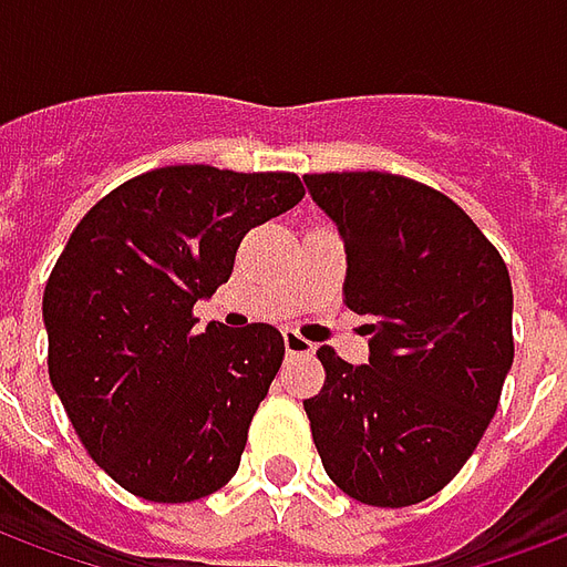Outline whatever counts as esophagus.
Instances as JSON below:
<instances>
[{"label":"esophagus","instance_id":"esophagus-1","mask_svg":"<svg viewBox=\"0 0 567 567\" xmlns=\"http://www.w3.org/2000/svg\"><path fill=\"white\" fill-rule=\"evenodd\" d=\"M282 340H285V352H288V355H312V352H316V346L309 343L307 337H300L297 331H285Z\"/></svg>","mask_w":567,"mask_h":567}]
</instances>
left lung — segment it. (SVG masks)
<instances>
[{
    "label": "left lung",
    "instance_id": "left-lung-1",
    "mask_svg": "<svg viewBox=\"0 0 567 567\" xmlns=\"http://www.w3.org/2000/svg\"><path fill=\"white\" fill-rule=\"evenodd\" d=\"M346 246V307L373 316L370 361L321 346L303 401L321 464L349 498L410 507L471 458L513 364L507 264L446 194L392 173L303 175Z\"/></svg>",
    "mask_w": 567,
    "mask_h": 567
}]
</instances>
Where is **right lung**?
Masks as SVG:
<instances>
[{
	"mask_svg": "<svg viewBox=\"0 0 567 567\" xmlns=\"http://www.w3.org/2000/svg\"><path fill=\"white\" fill-rule=\"evenodd\" d=\"M295 173L161 166L105 194L44 285L48 373L105 474L157 504L230 483L282 368L272 324L194 333V303L234 272L243 236L295 209Z\"/></svg>",
	"mask_w": 567,
	"mask_h": 567,
	"instance_id": "add662e5",
	"label": "right lung"
}]
</instances>
